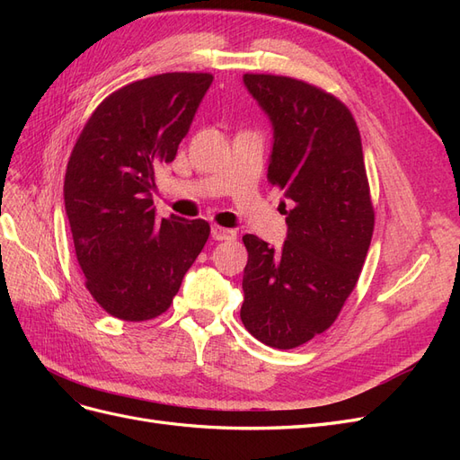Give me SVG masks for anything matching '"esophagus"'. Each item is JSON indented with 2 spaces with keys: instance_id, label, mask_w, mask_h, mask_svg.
<instances>
[{
  "instance_id": "esophagus-1",
  "label": "esophagus",
  "mask_w": 460,
  "mask_h": 460,
  "mask_svg": "<svg viewBox=\"0 0 460 460\" xmlns=\"http://www.w3.org/2000/svg\"><path fill=\"white\" fill-rule=\"evenodd\" d=\"M211 235H213V240H217V242H222V240H235V232H234V230L225 228V226H218V225H213V226H211Z\"/></svg>"
}]
</instances>
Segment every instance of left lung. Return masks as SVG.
<instances>
[{"label":"left lung","instance_id":"left-lung-1","mask_svg":"<svg viewBox=\"0 0 460 460\" xmlns=\"http://www.w3.org/2000/svg\"><path fill=\"white\" fill-rule=\"evenodd\" d=\"M272 120L269 184L284 190L282 252L243 235L242 323L274 349L326 332L357 286L374 232V207L357 122L336 95L278 75H243Z\"/></svg>","mask_w":460,"mask_h":460}]
</instances>
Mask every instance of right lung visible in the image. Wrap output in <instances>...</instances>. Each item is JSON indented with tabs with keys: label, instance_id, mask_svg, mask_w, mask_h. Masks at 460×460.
I'll return each instance as SVG.
<instances>
[{
	"label": "right lung",
	"instance_id": "right-lung-1",
	"mask_svg": "<svg viewBox=\"0 0 460 460\" xmlns=\"http://www.w3.org/2000/svg\"><path fill=\"white\" fill-rule=\"evenodd\" d=\"M211 82L208 73H164L122 86L95 107L73 147L65 211L84 284L111 316L163 314L208 240L201 218L157 220L151 190Z\"/></svg>",
	"mask_w": 460,
	"mask_h": 460
}]
</instances>
